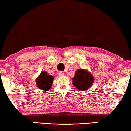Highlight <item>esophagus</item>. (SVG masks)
Masks as SVG:
<instances>
[{"mask_svg":"<svg viewBox=\"0 0 131 131\" xmlns=\"http://www.w3.org/2000/svg\"><path fill=\"white\" fill-rule=\"evenodd\" d=\"M58 76H59V77H62V76H63L64 75V73L63 72L60 71L58 73Z\"/></svg>","mask_w":131,"mask_h":131,"instance_id":"34e87169","label":"esophagus"}]
</instances>
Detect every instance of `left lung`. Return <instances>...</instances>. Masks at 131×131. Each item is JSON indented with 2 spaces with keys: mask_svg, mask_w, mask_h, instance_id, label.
<instances>
[{
  "mask_svg": "<svg viewBox=\"0 0 131 131\" xmlns=\"http://www.w3.org/2000/svg\"><path fill=\"white\" fill-rule=\"evenodd\" d=\"M94 81V77L91 72L84 69H78L72 78L73 85L81 91H87L90 88Z\"/></svg>",
  "mask_w": 131,
  "mask_h": 131,
  "instance_id": "8db88e82",
  "label": "left lung"
}]
</instances>
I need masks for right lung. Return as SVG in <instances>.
I'll use <instances>...</instances> for the list:
<instances>
[{"label":"right lung","mask_w":131,"mask_h":131,"mask_svg":"<svg viewBox=\"0 0 131 131\" xmlns=\"http://www.w3.org/2000/svg\"><path fill=\"white\" fill-rule=\"evenodd\" d=\"M53 81V77L48 75L46 72H41L40 75L36 78V83L37 87L43 91L49 90L52 87Z\"/></svg>","instance_id":"obj_1"}]
</instances>
